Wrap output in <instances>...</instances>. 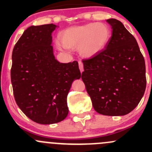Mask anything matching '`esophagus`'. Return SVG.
<instances>
[{
    "mask_svg": "<svg viewBox=\"0 0 152 152\" xmlns=\"http://www.w3.org/2000/svg\"><path fill=\"white\" fill-rule=\"evenodd\" d=\"M79 69H80L81 73L84 71V67H83V63H82L81 61H79Z\"/></svg>",
    "mask_w": 152,
    "mask_h": 152,
    "instance_id": "obj_1",
    "label": "esophagus"
}]
</instances>
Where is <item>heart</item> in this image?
Masks as SVG:
<instances>
[{
    "label": "heart",
    "instance_id": "obj_1",
    "mask_svg": "<svg viewBox=\"0 0 152 152\" xmlns=\"http://www.w3.org/2000/svg\"><path fill=\"white\" fill-rule=\"evenodd\" d=\"M110 27L104 23H87L70 27L60 34V41L65 47L79 49L81 56L92 57L102 51L110 38ZM62 48L61 44L58 43Z\"/></svg>",
    "mask_w": 152,
    "mask_h": 152
}]
</instances>
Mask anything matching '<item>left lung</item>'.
Segmentation results:
<instances>
[{
    "label": "left lung",
    "mask_w": 152,
    "mask_h": 152,
    "mask_svg": "<svg viewBox=\"0 0 152 152\" xmlns=\"http://www.w3.org/2000/svg\"><path fill=\"white\" fill-rule=\"evenodd\" d=\"M107 22L113 29L111 37L104 50L82 60V79L98 113L125 115L145 93V60L135 38L123 23L116 19Z\"/></svg>",
    "instance_id": "obj_1"
}]
</instances>
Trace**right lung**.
Returning <instances> with one entry per match:
<instances>
[{"label":"right lung","mask_w":152,"mask_h":152,"mask_svg":"<svg viewBox=\"0 0 152 152\" xmlns=\"http://www.w3.org/2000/svg\"><path fill=\"white\" fill-rule=\"evenodd\" d=\"M53 24L32 26L12 51L11 68L15 102L23 113L40 124H56L68 114L67 96L72 82L81 77L76 61L60 63L51 45Z\"/></svg>","instance_id":"1"}]
</instances>
